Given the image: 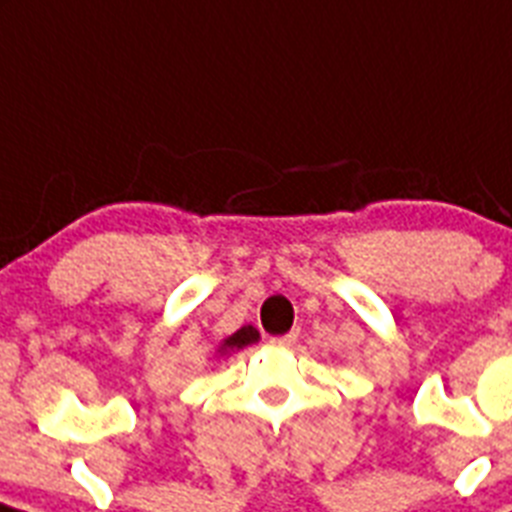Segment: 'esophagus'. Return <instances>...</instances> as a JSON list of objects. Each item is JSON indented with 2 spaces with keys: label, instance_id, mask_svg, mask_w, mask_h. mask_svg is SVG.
Segmentation results:
<instances>
[{
  "label": "esophagus",
  "instance_id": "34e87169",
  "mask_svg": "<svg viewBox=\"0 0 512 512\" xmlns=\"http://www.w3.org/2000/svg\"><path fill=\"white\" fill-rule=\"evenodd\" d=\"M295 342H298V334H295V331H290V334H285V336H274L272 339L274 347H292Z\"/></svg>",
  "mask_w": 512,
  "mask_h": 512
}]
</instances>
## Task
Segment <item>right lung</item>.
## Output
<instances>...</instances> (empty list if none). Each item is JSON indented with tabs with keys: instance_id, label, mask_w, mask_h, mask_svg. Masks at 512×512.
I'll list each match as a JSON object with an SVG mask.
<instances>
[{
	"instance_id": "add662e5",
	"label": "right lung",
	"mask_w": 512,
	"mask_h": 512,
	"mask_svg": "<svg viewBox=\"0 0 512 512\" xmlns=\"http://www.w3.org/2000/svg\"><path fill=\"white\" fill-rule=\"evenodd\" d=\"M259 339H261L259 331L253 329V326H240V329L235 331V334L225 336V339H222V342L217 344V349H214V352H217V355H220V357L233 355L235 349H243V347H248V344H256V342H259Z\"/></svg>"
}]
</instances>
